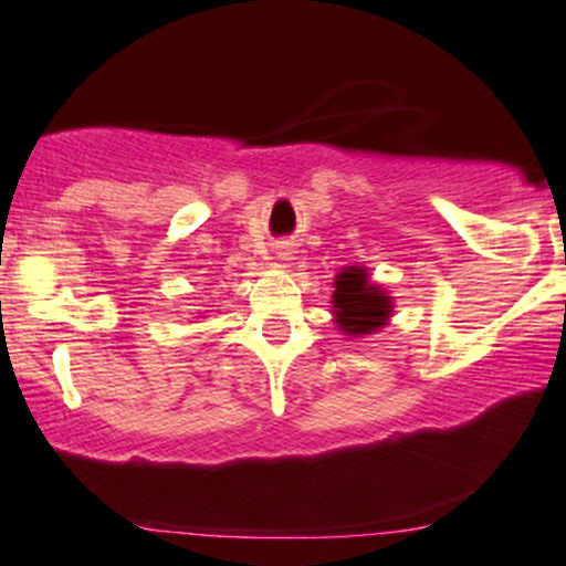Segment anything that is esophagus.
<instances>
[{
	"label": "esophagus",
	"mask_w": 566,
	"mask_h": 566,
	"mask_svg": "<svg viewBox=\"0 0 566 566\" xmlns=\"http://www.w3.org/2000/svg\"><path fill=\"white\" fill-rule=\"evenodd\" d=\"M292 255H295V250H292L290 244L279 247V258H282V261H292Z\"/></svg>",
	"instance_id": "obj_1"
}]
</instances>
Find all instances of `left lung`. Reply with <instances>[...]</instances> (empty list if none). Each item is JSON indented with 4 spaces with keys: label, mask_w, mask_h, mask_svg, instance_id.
<instances>
[{
    "label": "left lung",
    "mask_w": 566,
    "mask_h": 566,
    "mask_svg": "<svg viewBox=\"0 0 566 566\" xmlns=\"http://www.w3.org/2000/svg\"><path fill=\"white\" fill-rule=\"evenodd\" d=\"M394 316V297L380 284L369 282L365 265H346L335 276L333 322L343 335L365 337L386 327Z\"/></svg>",
    "instance_id": "1"
}]
</instances>
